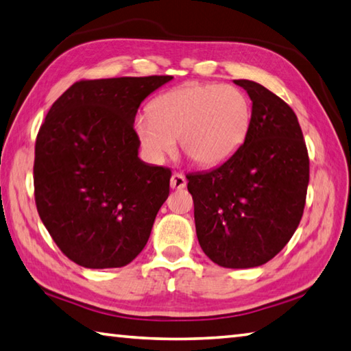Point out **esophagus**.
<instances>
[{
    "mask_svg": "<svg viewBox=\"0 0 351 351\" xmlns=\"http://www.w3.org/2000/svg\"><path fill=\"white\" fill-rule=\"evenodd\" d=\"M186 184H187V180H186V176H184L182 173H173V175H171V180H170L171 189L180 190V189L186 187Z\"/></svg>",
    "mask_w": 351,
    "mask_h": 351,
    "instance_id": "1",
    "label": "esophagus"
}]
</instances>
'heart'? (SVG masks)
I'll return each instance as SVG.
<instances>
[{
	"mask_svg": "<svg viewBox=\"0 0 351 351\" xmlns=\"http://www.w3.org/2000/svg\"><path fill=\"white\" fill-rule=\"evenodd\" d=\"M252 125V104L239 87L189 82L159 95L150 113L138 114L135 133L150 161L162 162L175 149L204 167L227 161Z\"/></svg>",
	"mask_w": 351,
	"mask_h": 351,
	"instance_id": "heart-1",
	"label": "heart"
}]
</instances>
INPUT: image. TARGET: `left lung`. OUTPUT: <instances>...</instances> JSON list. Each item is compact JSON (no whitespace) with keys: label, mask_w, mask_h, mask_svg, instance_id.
<instances>
[{"label":"left lung","mask_w":351,"mask_h":351,"mask_svg":"<svg viewBox=\"0 0 351 351\" xmlns=\"http://www.w3.org/2000/svg\"><path fill=\"white\" fill-rule=\"evenodd\" d=\"M252 99V125L232 158L187 176L202 252L226 269H252L282 250L302 218L308 154L291 107L269 88L234 80Z\"/></svg>","instance_id":"left-lung-1"}]
</instances>
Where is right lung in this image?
Returning <instances> with one entry per match:
<instances>
[{
	"label": "right lung",
	"instance_id": "add662e5",
	"mask_svg": "<svg viewBox=\"0 0 351 351\" xmlns=\"http://www.w3.org/2000/svg\"><path fill=\"white\" fill-rule=\"evenodd\" d=\"M171 80L80 81L50 107L35 144V201L55 244L78 265L124 267L147 244L171 171L139 159L133 123Z\"/></svg>",
	"mask_w": 351,
	"mask_h": 351
}]
</instances>
